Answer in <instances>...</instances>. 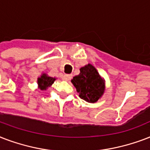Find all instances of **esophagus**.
<instances>
[{
  "mask_svg": "<svg viewBox=\"0 0 150 150\" xmlns=\"http://www.w3.org/2000/svg\"><path fill=\"white\" fill-rule=\"evenodd\" d=\"M72 77V75H70V74H66L64 76V79L66 80V81H69L70 79H71Z\"/></svg>",
  "mask_w": 150,
  "mask_h": 150,
  "instance_id": "obj_1",
  "label": "esophagus"
}]
</instances>
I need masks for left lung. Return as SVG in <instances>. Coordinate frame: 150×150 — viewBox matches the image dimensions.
Masks as SVG:
<instances>
[{"label":"left lung","instance_id":"obj_1","mask_svg":"<svg viewBox=\"0 0 150 150\" xmlns=\"http://www.w3.org/2000/svg\"><path fill=\"white\" fill-rule=\"evenodd\" d=\"M80 74L71 81L80 98L88 103H96L104 92V81L95 67L88 64L80 69Z\"/></svg>","mask_w":150,"mask_h":150}]
</instances>
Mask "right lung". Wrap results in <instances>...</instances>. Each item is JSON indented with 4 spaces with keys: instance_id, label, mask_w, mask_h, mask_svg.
Segmentation results:
<instances>
[{
    "instance_id": "add662e5",
    "label": "right lung",
    "mask_w": 150,
    "mask_h": 150,
    "mask_svg": "<svg viewBox=\"0 0 150 150\" xmlns=\"http://www.w3.org/2000/svg\"><path fill=\"white\" fill-rule=\"evenodd\" d=\"M55 81V78L47 76L46 74H43L42 76L38 79V83L40 90H46L48 87L52 85Z\"/></svg>"
}]
</instances>
